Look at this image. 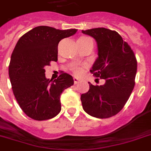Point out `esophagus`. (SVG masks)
Segmentation results:
<instances>
[{
  "mask_svg": "<svg viewBox=\"0 0 151 151\" xmlns=\"http://www.w3.org/2000/svg\"><path fill=\"white\" fill-rule=\"evenodd\" d=\"M73 81H74V84H75V85H77V84L79 82V79H78V78L74 77V78H73Z\"/></svg>",
  "mask_w": 151,
  "mask_h": 151,
  "instance_id": "obj_1",
  "label": "esophagus"
}]
</instances>
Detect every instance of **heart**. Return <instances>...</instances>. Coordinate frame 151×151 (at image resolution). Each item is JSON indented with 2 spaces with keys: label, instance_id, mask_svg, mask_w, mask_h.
I'll return each mask as SVG.
<instances>
[{
  "label": "heart",
  "instance_id": "heart-1",
  "mask_svg": "<svg viewBox=\"0 0 151 151\" xmlns=\"http://www.w3.org/2000/svg\"><path fill=\"white\" fill-rule=\"evenodd\" d=\"M74 72H75L76 73H80V70H79V69H76L75 70H74Z\"/></svg>",
  "mask_w": 151,
  "mask_h": 151
}]
</instances>
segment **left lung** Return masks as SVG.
I'll return each mask as SVG.
<instances>
[{
  "label": "left lung",
  "instance_id": "left-lung-1",
  "mask_svg": "<svg viewBox=\"0 0 151 151\" xmlns=\"http://www.w3.org/2000/svg\"><path fill=\"white\" fill-rule=\"evenodd\" d=\"M97 43L98 57L90 72L105 81L103 85L89 84L81 96L83 109L97 118L114 116L124 107L134 88L137 61L134 52L117 32L101 28L81 31Z\"/></svg>",
  "mask_w": 151,
  "mask_h": 151
}]
</instances>
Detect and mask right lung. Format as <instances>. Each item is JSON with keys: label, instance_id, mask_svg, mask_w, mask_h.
<instances>
[{"label": "right lung", "instance_id": "1", "mask_svg": "<svg viewBox=\"0 0 151 151\" xmlns=\"http://www.w3.org/2000/svg\"><path fill=\"white\" fill-rule=\"evenodd\" d=\"M76 32L40 26L18 41L11 56L9 78L19 105L32 119H51L60 112V96L73 85V79L66 73L55 80L47 79L45 68L51 61H57L59 41Z\"/></svg>", "mask_w": 151, "mask_h": 151}]
</instances>
